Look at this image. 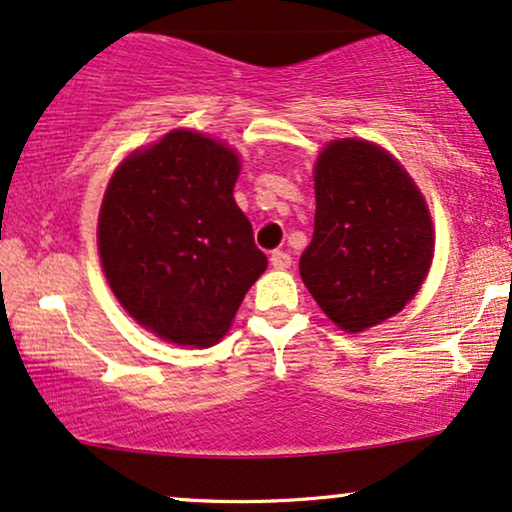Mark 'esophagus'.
Here are the masks:
<instances>
[{
  "label": "esophagus",
  "instance_id": "1",
  "mask_svg": "<svg viewBox=\"0 0 512 512\" xmlns=\"http://www.w3.org/2000/svg\"><path fill=\"white\" fill-rule=\"evenodd\" d=\"M269 260H271V267H274V269H288L290 264H293V257H290L286 250H274V252H271Z\"/></svg>",
  "mask_w": 512,
  "mask_h": 512
}]
</instances>
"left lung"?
<instances>
[{
	"label": "left lung",
	"mask_w": 512,
	"mask_h": 512,
	"mask_svg": "<svg viewBox=\"0 0 512 512\" xmlns=\"http://www.w3.org/2000/svg\"><path fill=\"white\" fill-rule=\"evenodd\" d=\"M314 191V236L300 274L316 304L349 333L401 312L435 248L418 186L383 148L342 139L319 155Z\"/></svg>",
	"instance_id": "obj_1"
}]
</instances>
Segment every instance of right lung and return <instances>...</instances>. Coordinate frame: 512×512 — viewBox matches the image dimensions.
I'll return each instance as SVG.
<instances>
[{
    "mask_svg": "<svg viewBox=\"0 0 512 512\" xmlns=\"http://www.w3.org/2000/svg\"><path fill=\"white\" fill-rule=\"evenodd\" d=\"M238 155L174 129L113 174L99 215V252L115 297L141 326L208 347L229 331L267 269L234 200Z\"/></svg>",
    "mask_w": 512,
    "mask_h": 512,
    "instance_id": "add662e5",
    "label": "right lung"
}]
</instances>
